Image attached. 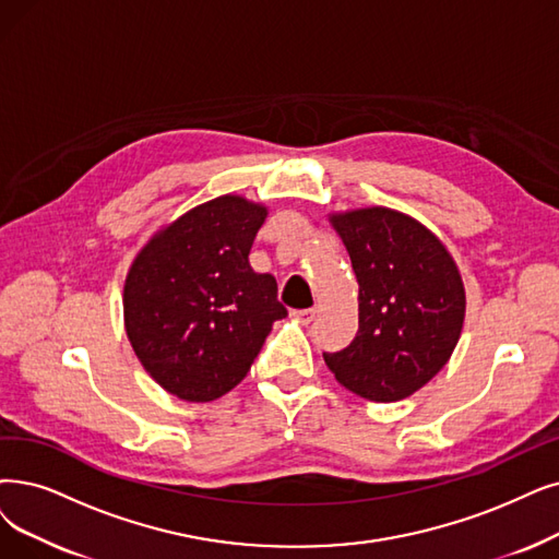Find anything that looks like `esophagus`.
Masks as SVG:
<instances>
[{
    "label": "esophagus",
    "instance_id": "esophagus-1",
    "mask_svg": "<svg viewBox=\"0 0 559 559\" xmlns=\"http://www.w3.org/2000/svg\"><path fill=\"white\" fill-rule=\"evenodd\" d=\"M292 317H294L296 321H300L302 325H307V323H311V321L317 319V309H294Z\"/></svg>",
    "mask_w": 559,
    "mask_h": 559
}]
</instances>
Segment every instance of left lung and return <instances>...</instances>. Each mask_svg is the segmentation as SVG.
<instances>
[{
    "mask_svg": "<svg viewBox=\"0 0 559 559\" xmlns=\"http://www.w3.org/2000/svg\"><path fill=\"white\" fill-rule=\"evenodd\" d=\"M357 280V334L328 369L353 394L392 404L448 365L465 319V288L444 242L385 206L328 215Z\"/></svg>",
    "mask_w": 559,
    "mask_h": 559,
    "instance_id": "obj_1",
    "label": "left lung"
}]
</instances>
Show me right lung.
<instances>
[{
  "label": "right lung",
  "instance_id": "add662e5",
  "mask_svg": "<svg viewBox=\"0 0 559 559\" xmlns=\"http://www.w3.org/2000/svg\"><path fill=\"white\" fill-rule=\"evenodd\" d=\"M263 204L222 194L155 231L123 284V323L146 373L169 394L206 404L248 376L267 332L286 317L277 282L250 250Z\"/></svg>",
  "mask_w": 559,
  "mask_h": 559
}]
</instances>
